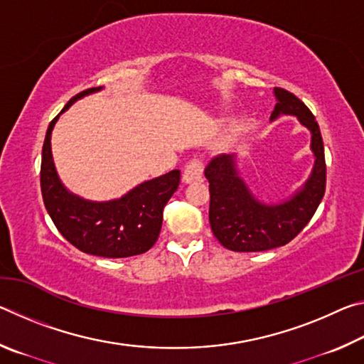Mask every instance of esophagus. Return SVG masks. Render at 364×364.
Returning a JSON list of instances; mask_svg holds the SVG:
<instances>
[{"mask_svg": "<svg viewBox=\"0 0 364 364\" xmlns=\"http://www.w3.org/2000/svg\"><path fill=\"white\" fill-rule=\"evenodd\" d=\"M202 173H204V165L199 159H193L191 162L184 167L183 171V183H194V181H199L202 178Z\"/></svg>", "mask_w": 364, "mask_h": 364, "instance_id": "34e87169", "label": "esophagus"}]
</instances>
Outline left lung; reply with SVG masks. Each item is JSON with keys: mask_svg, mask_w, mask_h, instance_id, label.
<instances>
[{"mask_svg": "<svg viewBox=\"0 0 364 364\" xmlns=\"http://www.w3.org/2000/svg\"><path fill=\"white\" fill-rule=\"evenodd\" d=\"M274 110L269 122L281 115L297 117L311 134L310 149L315 156L306 181L287 199L267 204L252 193L237 168L236 154L215 157L205 168L210 188L212 231L223 247L234 252H262L286 245L304 230L315 215L326 189L324 146L315 115L297 96L274 88Z\"/></svg>", "mask_w": 364, "mask_h": 364, "instance_id": "obj_1", "label": "left lung"}]
</instances>
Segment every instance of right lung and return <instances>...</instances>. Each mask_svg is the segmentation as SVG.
<instances>
[{
  "instance_id": "right-lung-1",
  "label": "right lung",
  "mask_w": 364,
  "mask_h": 364,
  "mask_svg": "<svg viewBox=\"0 0 364 364\" xmlns=\"http://www.w3.org/2000/svg\"><path fill=\"white\" fill-rule=\"evenodd\" d=\"M102 86L82 91L65 104L97 93ZM60 114L49 123L41 154L43 202L59 232L85 254L125 258L144 254L156 244L162 228L164 207L180 184V170L138 184L119 199L88 200L67 189L53 160L51 133Z\"/></svg>"
}]
</instances>
